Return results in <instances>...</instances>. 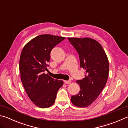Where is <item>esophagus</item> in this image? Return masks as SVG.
I'll use <instances>...</instances> for the list:
<instances>
[{"label":"esophagus","instance_id":"esophagus-1","mask_svg":"<svg viewBox=\"0 0 128 128\" xmlns=\"http://www.w3.org/2000/svg\"><path fill=\"white\" fill-rule=\"evenodd\" d=\"M64 83H66V84H70L72 82L70 80H64Z\"/></svg>","mask_w":128,"mask_h":128}]
</instances>
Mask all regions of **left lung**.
<instances>
[{
  "label": "left lung",
  "mask_w": 128,
  "mask_h": 128,
  "mask_svg": "<svg viewBox=\"0 0 128 128\" xmlns=\"http://www.w3.org/2000/svg\"><path fill=\"white\" fill-rule=\"evenodd\" d=\"M68 39L78 52L80 68L86 73L83 80H76L80 90L72 96L71 101L76 107L86 108L96 100L105 86L109 73L108 60L101 44L94 39Z\"/></svg>",
  "instance_id": "1"
}]
</instances>
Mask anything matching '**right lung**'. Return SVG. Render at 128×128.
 Masks as SVG:
<instances>
[{
    "label": "right lung",
    "instance_id": "1",
    "mask_svg": "<svg viewBox=\"0 0 128 128\" xmlns=\"http://www.w3.org/2000/svg\"><path fill=\"white\" fill-rule=\"evenodd\" d=\"M66 38L41 34L32 38L23 48L20 59V80L28 96L36 106L48 108L54 104L63 81L55 80L47 69L50 52Z\"/></svg>",
    "mask_w": 128,
    "mask_h": 128
}]
</instances>
